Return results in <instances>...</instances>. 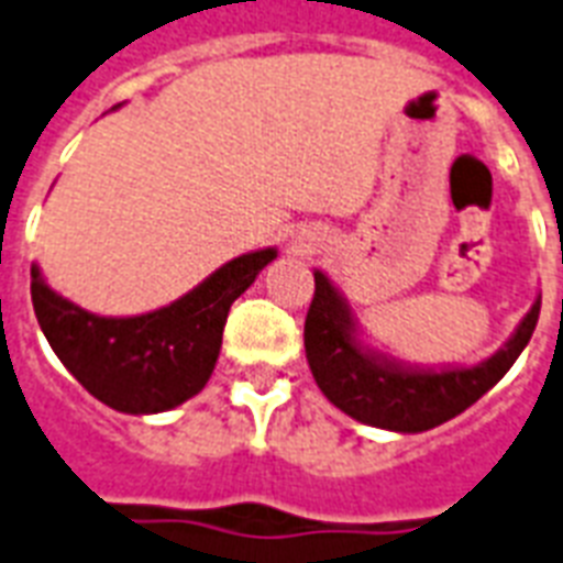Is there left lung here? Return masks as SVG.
I'll return each instance as SVG.
<instances>
[{"instance_id": "1", "label": "left lung", "mask_w": 563, "mask_h": 563, "mask_svg": "<svg viewBox=\"0 0 563 563\" xmlns=\"http://www.w3.org/2000/svg\"><path fill=\"white\" fill-rule=\"evenodd\" d=\"M313 302L305 317V355L313 382L352 420L399 434L434 429L478 402L529 346L540 313L538 296L490 358L422 367L369 346L346 296L322 269H313Z\"/></svg>"}]
</instances>
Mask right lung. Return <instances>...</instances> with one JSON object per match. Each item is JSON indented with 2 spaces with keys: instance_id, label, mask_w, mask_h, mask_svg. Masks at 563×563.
<instances>
[{
  "instance_id": "1",
  "label": "right lung",
  "mask_w": 563,
  "mask_h": 563,
  "mask_svg": "<svg viewBox=\"0 0 563 563\" xmlns=\"http://www.w3.org/2000/svg\"><path fill=\"white\" fill-rule=\"evenodd\" d=\"M276 255V246L238 255L176 302L132 317L69 302L32 264L34 313L60 364L99 402L123 413L173 411L208 385L229 308Z\"/></svg>"
}]
</instances>
